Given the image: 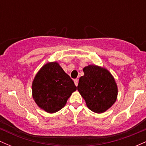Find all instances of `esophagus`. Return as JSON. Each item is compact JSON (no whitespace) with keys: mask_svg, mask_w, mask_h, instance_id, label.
Instances as JSON below:
<instances>
[{"mask_svg":"<svg viewBox=\"0 0 146 146\" xmlns=\"http://www.w3.org/2000/svg\"><path fill=\"white\" fill-rule=\"evenodd\" d=\"M73 81H74V83H75V86H78V79H75L74 80H73Z\"/></svg>","mask_w":146,"mask_h":146,"instance_id":"34e87169","label":"esophagus"}]
</instances>
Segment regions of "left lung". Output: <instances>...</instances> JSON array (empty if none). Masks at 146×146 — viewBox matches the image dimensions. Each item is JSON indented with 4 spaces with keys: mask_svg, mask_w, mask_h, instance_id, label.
Here are the masks:
<instances>
[{
    "mask_svg": "<svg viewBox=\"0 0 146 146\" xmlns=\"http://www.w3.org/2000/svg\"><path fill=\"white\" fill-rule=\"evenodd\" d=\"M78 90L86 106L96 113H104L116 102L118 88L115 78L106 68L90 64L83 68Z\"/></svg>",
    "mask_w": 146,
    "mask_h": 146,
    "instance_id": "8db88e82",
    "label": "left lung"
}]
</instances>
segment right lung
I'll return each mask as SVG.
<instances>
[{"mask_svg": "<svg viewBox=\"0 0 146 146\" xmlns=\"http://www.w3.org/2000/svg\"><path fill=\"white\" fill-rule=\"evenodd\" d=\"M76 90L72 79L57 62L43 65L32 82L33 100L39 108L48 113L61 110Z\"/></svg>", "mask_w": 146, "mask_h": 146, "instance_id": "right-lung-1", "label": "right lung"}]
</instances>
